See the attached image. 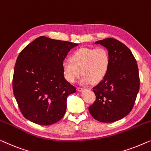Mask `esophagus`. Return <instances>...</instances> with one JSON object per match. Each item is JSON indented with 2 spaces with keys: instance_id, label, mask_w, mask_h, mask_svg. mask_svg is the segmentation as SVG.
<instances>
[{
  "instance_id": "obj_1",
  "label": "esophagus",
  "mask_w": 151,
  "mask_h": 151,
  "mask_svg": "<svg viewBox=\"0 0 151 151\" xmlns=\"http://www.w3.org/2000/svg\"><path fill=\"white\" fill-rule=\"evenodd\" d=\"M84 90H85V88H80V87H78V88H77V90L78 91V92H82V91H83Z\"/></svg>"
}]
</instances>
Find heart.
Here are the masks:
<instances>
[{
    "label": "heart",
    "mask_w": 151,
    "mask_h": 151,
    "mask_svg": "<svg viewBox=\"0 0 151 151\" xmlns=\"http://www.w3.org/2000/svg\"><path fill=\"white\" fill-rule=\"evenodd\" d=\"M109 63V52L105 48H81L74 52L71 60L63 61L62 67L68 81L75 82L82 74L81 83H96L107 75Z\"/></svg>",
    "instance_id": "obj_1"
}]
</instances>
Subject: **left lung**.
<instances>
[{"instance_id": "8db88e82", "label": "left lung", "mask_w": 151, "mask_h": 151, "mask_svg": "<svg viewBox=\"0 0 151 151\" xmlns=\"http://www.w3.org/2000/svg\"><path fill=\"white\" fill-rule=\"evenodd\" d=\"M100 44L108 50L110 63L106 76L93 88L96 101L89 107L94 119L114 122L128 115L132 110L139 90L137 61L126 45L114 38H106Z\"/></svg>"}]
</instances>
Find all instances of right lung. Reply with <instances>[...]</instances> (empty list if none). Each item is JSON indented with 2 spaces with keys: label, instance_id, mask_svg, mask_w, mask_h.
<instances>
[{
  "label": "right lung",
  "instance_id": "obj_1",
  "mask_svg": "<svg viewBox=\"0 0 151 151\" xmlns=\"http://www.w3.org/2000/svg\"><path fill=\"white\" fill-rule=\"evenodd\" d=\"M77 44L40 36L20 52L15 64L13 92L22 115L40 125L64 116L67 97L76 88L65 80L62 63Z\"/></svg>",
  "mask_w": 151,
  "mask_h": 151
}]
</instances>
